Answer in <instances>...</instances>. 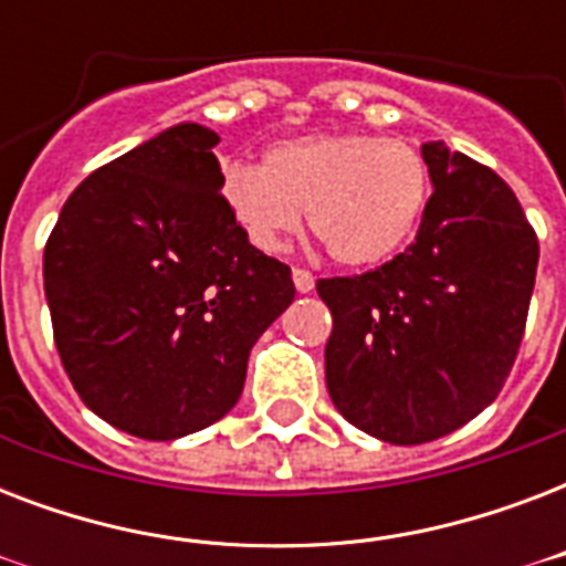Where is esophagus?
Returning a JSON list of instances; mask_svg holds the SVG:
<instances>
[{
  "instance_id": "obj_1",
  "label": "esophagus",
  "mask_w": 566,
  "mask_h": 566,
  "mask_svg": "<svg viewBox=\"0 0 566 566\" xmlns=\"http://www.w3.org/2000/svg\"><path fill=\"white\" fill-rule=\"evenodd\" d=\"M293 284H296V291L300 293H311L314 291V275H311L308 270L296 266V270H293Z\"/></svg>"
}]
</instances>
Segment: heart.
I'll list each match as a JSON object with an SVG mask.
<instances>
[{
	"mask_svg": "<svg viewBox=\"0 0 566 566\" xmlns=\"http://www.w3.org/2000/svg\"><path fill=\"white\" fill-rule=\"evenodd\" d=\"M220 193L261 252H279L305 208L311 231L337 264L376 266L413 238L429 205L431 170L402 137L319 132L275 140L264 167L222 164Z\"/></svg>",
	"mask_w": 566,
	"mask_h": 566,
	"instance_id": "heart-1",
	"label": "heart"
}]
</instances>
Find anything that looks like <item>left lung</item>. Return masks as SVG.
I'll list each match as a JSON object with an SVG mask.
<instances>
[{"label": "left lung", "instance_id": "obj_1", "mask_svg": "<svg viewBox=\"0 0 566 566\" xmlns=\"http://www.w3.org/2000/svg\"><path fill=\"white\" fill-rule=\"evenodd\" d=\"M422 155L434 190L411 247L370 273L317 282L335 323L328 396L396 447L443 438L496 399L537 273L535 229L514 190L443 140Z\"/></svg>", "mask_w": 566, "mask_h": 566}]
</instances>
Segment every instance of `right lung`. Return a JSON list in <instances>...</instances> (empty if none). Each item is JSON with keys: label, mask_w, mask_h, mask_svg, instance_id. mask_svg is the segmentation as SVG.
Masks as SVG:
<instances>
[{"label": "right lung", "mask_w": 566, "mask_h": 566, "mask_svg": "<svg viewBox=\"0 0 566 566\" xmlns=\"http://www.w3.org/2000/svg\"><path fill=\"white\" fill-rule=\"evenodd\" d=\"M220 137L179 123L91 172L43 252L55 346L114 429L176 440L238 405L252 346L293 302L291 266L240 231Z\"/></svg>", "instance_id": "right-lung-1"}]
</instances>
